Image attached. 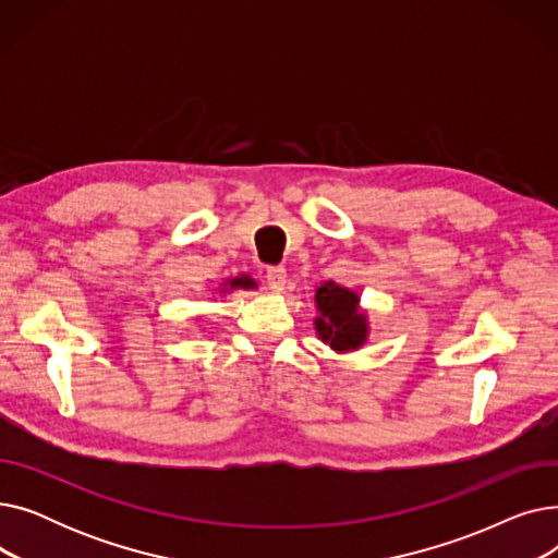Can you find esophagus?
Instances as JSON below:
<instances>
[{
    "label": "esophagus",
    "mask_w": 558,
    "mask_h": 558,
    "mask_svg": "<svg viewBox=\"0 0 558 558\" xmlns=\"http://www.w3.org/2000/svg\"><path fill=\"white\" fill-rule=\"evenodd\" d=\"M267 282L274 291H282L287 284V269L284 267H269L267 269Z\"/></svg>",
    "instance_id": "obj_1"
}]
</instances>
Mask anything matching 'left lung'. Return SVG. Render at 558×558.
<instances>
[{"label":"left lung","instance_id":"obj_1","mask_svg":"<svg viewBox=\"0 0 558 558\" xmlns=\"http://www.w3.org/2000/svg\"><path fill=\"white\" fill-rule=\"evenodd\" d=\"M314 328L318 339L328 343L337 353L357 350L368 339V316L360 310V294L337 282H320L316 287Z\"/></svg>","mask_w":558,"mask_h":558}]
</instances>
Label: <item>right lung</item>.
Segmentation results:
<instances>
[{
  "instance_id": "right-lung-1",
  "label": "right lung",
  "mask_w": 558,
  "mask_h": 558,
  "mask_svg": "<svg viewBox=\"0 0 558 558\" xmlns=\"http://www.w3.org/2000/svg\"><path fill=\"white\" fill-rule=\"evenodd\" d=\"M232 289H257V282L251 276H238V278H228L221 282V294H230Z\"/></svg>"
}]
</instances>
